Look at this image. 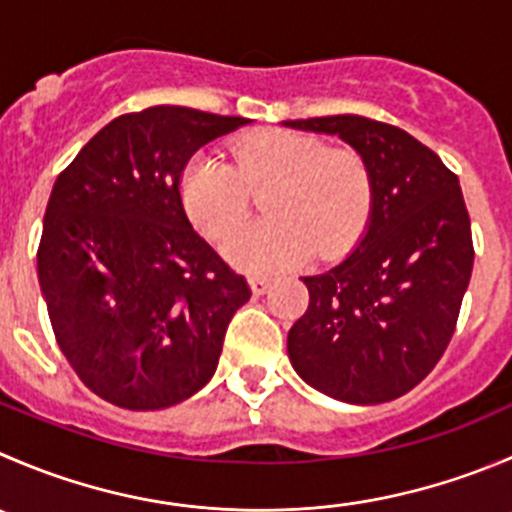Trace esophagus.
Returning a JSON list of instances; mask_svg holds the SVG:
<instances>
[{
  "label": "esophagus",
  "instance_id": "34e87169",
  "mask_svg": "<svg viewBox=\"0 0 512 512\" xmlns=\"http://www.w3.org/2000/svg\"><path fill=\"white\" fill-rule=\"evenodd\" d=\"M247 282H250V290L255 292V295H265L267 287H270V277H262V275L247 277Z\"/></svg>",
  "mask_w": 512,
  "mask_h": 512
}]
</instances>
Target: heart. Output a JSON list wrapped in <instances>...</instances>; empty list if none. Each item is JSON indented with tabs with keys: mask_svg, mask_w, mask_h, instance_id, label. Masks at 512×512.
<instances>
[{
	"mask_svg": "<svg viewBox=\"0 0 512 512\" xmlns=\"http://www.w3.org/2000/svg\"><path fill=\"white\" fill-rule=\"evenodd\" d=\"M232 165L195 155L180 177L187 215L210 240L244 221L251 192L270 189V221L227 240L225 255L247 272H275L350 250L372 210V172L350 147H327L292 130L252 132L230 147Z\"/></svg>",
	"mask_w": 512,
	"mask_h": 512,
	"instance_id": "obj_1",
	"label": "heart"
}]
</instances>
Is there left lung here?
<instances>
[{"label":"left lung","mask_w":512,"mask_h":512,"mask_svg":"<svg viewBox=\"0 0 512 512\" xmlns=\"http://www.w3.org/2000/svg\"><path fill=\"white\" fill-rule=\"evenodd\" d=\"M282 124L337 135L372 172L365 235L340 265L302 277L310 305L287 332V355L330 398L388 403L428 377L455 332L475 257L460 182L393 124L357 114Z\"/></svg>","instance_id":"1"}]
</instances>
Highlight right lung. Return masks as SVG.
Listing matches in <instances>:
<instances>
[{
  "label": "right lung",
  "mask_w": 512,
  "mask_h": 512,
  "mask_svg": "<svg viewBox=\"0 0 512 512\" xmlns=\"http://www.w3.org/2000/svg\"><path fill=\"white\" fill-rule=\"evenodd\" d=\"M250 122L172 104L122 114L54 182L39 287L59 350L117 408L162 410L205 388L250 300L180 195L190 157Z\"/></svg>",
  "instance_id": "right-lung-1"
}]
</instances>
